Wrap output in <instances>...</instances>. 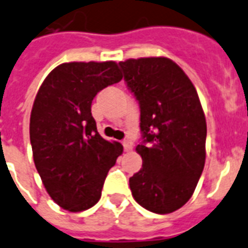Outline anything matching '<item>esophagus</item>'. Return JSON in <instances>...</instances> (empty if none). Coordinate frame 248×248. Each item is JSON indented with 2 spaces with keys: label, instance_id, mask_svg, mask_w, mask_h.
Masks as SVG:
<instances>
[{
  "label": "esophagus",
  "instance_id": "esophagus-1",
  "mask_svg": "<svg viewBox=\"0 0 248 248\" xmlns=\"http://www.w3.org/2000/svg\"><path fill=\"white\" fill-rule=\"evenodd\" d=\"M122 145H124V147L126 151H131V150H132V147H134V143L131 142L130 140H127V139L122 141Z\"/></svg>",
  "mask_w": 248,
  "mask_h": 248
}]
</instances>
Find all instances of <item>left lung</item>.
<instances>
[{
  "label": "left lung",
  "mask_w": 248,
  "mask_h": 248,
  "mask_svg": "<svg viewBox=\"0 0 248 248\" xmlns=\"http://www.w3.org/2000/svg\"><path fill=\"white\" fill-rule=\"evenodd\" d=\"M118 64L140 106L142 168L130 178L131 191L147 211L171 213L190 199L204 169L207 124L198 93L168 58Z\"/></svg>",
  "instance_id": "8db88e82"
}]
</instances>
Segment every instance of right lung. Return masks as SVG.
Wrapping results in <instances>:
<instances>
[{
  "mask_svg": "<svg viewBox=\"0 0 248 248\" xmlns=\"http://www.w3.org/2000/svg\"><path fill=\"white\" fill-rule=\"evenodd\" d=\"M122 79L114 62L64 63L49 73L30 117L36 170L55 203L70 212L99 201L108 170L124 147L105 140L91 112L97 93Z\"/></svg>",
  "mask_w": 248,
  "mask_h": 248,
  "instance_id": "1",
  "label": "right lung"
}]
</instances>
